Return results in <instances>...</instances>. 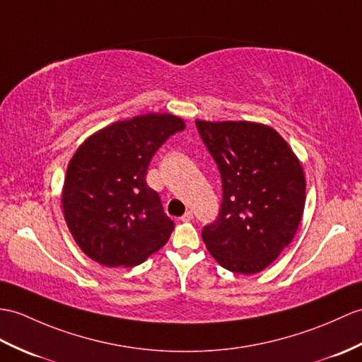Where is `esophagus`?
<instances>
[{"instance_id": "1", "label": "esophagus", "mask_w": 362, "mask_h": 362, "mask_svg": "<svg viewBox=\"0 0 362 362\" xmlns=\"http://www.w3.org/2000/svg\"><path fill=\"white\" fill-rule=\"evenodd\" d=\"M192 217H194V216H192V211H187V213H185V214L180 217V221H182V222H191Z\"/></svg>"}]
</instances>
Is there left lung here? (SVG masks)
I'll use <instances>...</instances> for the list:
<instances>
[{
	"label": "left lung",
	"instance_id": "left-lung-1",
	"mask_svg": "<svg viewBox=\"0 0 362 362\" xmlns=\"http://www.w3.org/2000/svg\"><path fill=\"white\" fill-rule=\"evenodd\" d=\"M222 177L219 216L202 230L211 256L239 274L262 272L295 238L305 206L300 162L273 128L196 120Z\"/></svg>",
	"mask_w": 362,
	"mask_h": 362
}]
</instances>
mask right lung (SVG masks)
<instances>
[{
	"mask_svg": "<svg viewBox=\"0 0 362 362\" xmlns=\"http://www.w3.org/2000/svg\"><path fill=\"white\" fill-rule=\"evenodd\" d=\"M185 122L145 114L115 122L81 143L67 165L62 205L83 253L106 267H134L160 250L174 222L146 183L151 158Z\"/></svg>",
	"mask_w": 362,
	"mask_h": 362,
	"instance_id": "obj_1",
	"label": "right lung"
}]
</instances>
